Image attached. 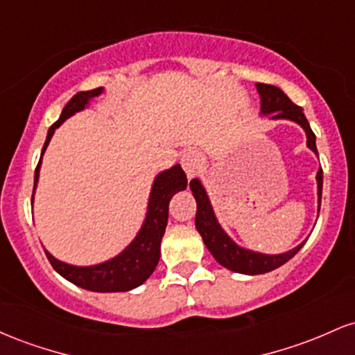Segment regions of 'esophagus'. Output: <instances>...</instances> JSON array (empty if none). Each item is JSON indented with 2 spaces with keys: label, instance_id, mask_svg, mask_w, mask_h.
Masks as SVG:
<instances>
[{
  "label": "esophagus",
  "instance_id": "esophagus-1",
  "mask_svg": "<svg viewBox=\"0 0 355 355\" xmlns=\"http://www.w3.org/2000/svg\"><path fill=\"white\" fill-rule=\"evenodd\" d=\"M180 164L183 166V170H185L187 178L190 180V178L197 177L198 170H200V157H198L193 150H187V152L182 155Z\"/></svg>",
  "mask_w": 355,
  "mask_h": 355
}]
</instances>
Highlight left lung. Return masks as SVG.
<instances>
[{"label":"left lung","mask_w":355,"mask_h":355,"mask_svg":"<svg viewBox=\"0 0 355 355\" xmlns=\"http://www.w3.org/2000/svg\"><path fill=\"white\" fill-rule=\"evenodd\" d=\"M257 92L260 95V115L268 116L270 120H291L302 126L307 137V146L313 153H317L315 146V135H313L311 125H309L307 118L304 115V110L288 100L280 88L272 87L266 83H255ZM317 180V202H319L320 210V198H322V168L315 175ZM190 190L193 193L195 202H197V215H195V227H197L198 234L202 235L203 243L209 248V252L214 255L222 267L229 268L232 272L245 275H259L267 274V272L275 270L280 266L294 257L300 248L304 247L305 240L300 245L292 248V250L284 252V254H262V252L250 250V248L240 247L234 239L222 229L218 223L217 215H215L214 207H211L209 195H207L205 187L198 178H193L190 182Z\"/></svg>","instance_id":"1"}]
</instances>
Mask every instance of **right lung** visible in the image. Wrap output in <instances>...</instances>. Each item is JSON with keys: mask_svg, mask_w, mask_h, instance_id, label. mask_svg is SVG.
<instances>
[{"mask_svg": "<svg viewBox=\"0 0 355 355\" xmlns=\"http://www.w3.org/2000/svg\"><path fill=\"white\" fill-rule=\"evenodd\" d=\"M105 92V88L88 89V92L76 93L73 98L68 101L67 107L63 108L58 120L55 121L48 130L46 141H44L42 157H40L38 166L35 170V187H33V198L35 191L40 180V168H42L43 155L46 152V146L50 145V140L56 128H60L61 123L68 118L81 112L89 105V101L96 96H100ZM187 175L182 170L180 165H173L172 168L164 170L155 177L150 190L148 205H146L145 220L141 223L140 230L135 235V239L126 245L120 254L105 260L95 266H71V263L61 262L55 259L50 252L44 250L48 260L58 274L67 279L68 282L78 285L85 291L92 292H128L133 288L140 287L146 282L153 270L157 268L158 260H160V243L164 239L166 222H168V203L172 197L178 191L187 189Z\"/></svg>", "mask_w": 355, "mask_h": 355, "instance_id": "1", "label": "right lung"}]
</instances>
